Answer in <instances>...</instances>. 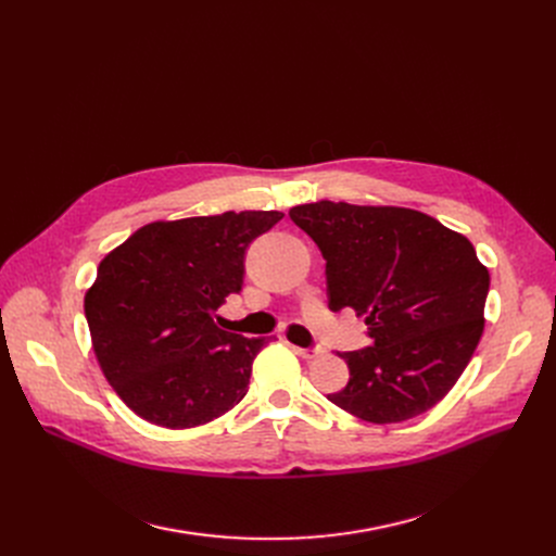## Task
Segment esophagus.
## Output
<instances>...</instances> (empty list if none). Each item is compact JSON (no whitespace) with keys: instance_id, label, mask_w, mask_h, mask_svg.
I'll return each mask as SVG.
<instances>
[{"instance_id":"34e87169","label":"esophagus","mask_w":556,"mask_h":556,"mask_svg":"<svg viewBox=\"0 0 556 556\" xmlns=\"http://www.w3.org/2000/svg\"><path fill=\"white\" fill-rule=\"evenodd\" d=\"M295 354L304 361H315L319 354H323V349L315 346V349H302V346H295Z\"/></svg>"}]
</instances>
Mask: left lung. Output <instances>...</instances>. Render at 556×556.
Returning a JSON list of instances; mask_svg holds the SVG:
<instances>
[{"mask_svg":"<svg viewBox=\"0 0 556 556\" xmlns=\"http://www.w3.org/2000/svg\"><path fill=\"white\" fill-rule=\"evenodd\" d=\"M327 261L329 308L365 317L371 346L338 354L349 415L399 424L440 403L484 331L489 270L462 233L405 207L319 200L288 212Z\"/></svg>","mask_w":556,"mask_h":556,"instance_id":"8db88e82","label":"left lung"}]
</instances>
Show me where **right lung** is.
Returning a JSON list of instances; mask_svg holds the SVG:
<instances>
[{"mask_svg": "<svg viewBox=\"0 0 556 556\" xmlns=\"http://www.w3.org/2000/svg\"><path fill=\"white\" fill-rule=\"evenodd\" d=\"M281 212H225L157 220L99 263L85 317L103 376L135 415L193 428L245 394L266 338L216 327L225 298L241 293L245 250Z\"/></svg>", "mask_w": 556, "mask_h": 556, "instance_id": "1", "label": "right lung"}]
</instances>
